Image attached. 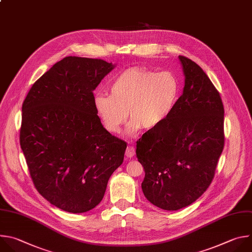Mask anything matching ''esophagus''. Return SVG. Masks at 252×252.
Returning <instances> with one entry per match:
<instances>
[{"label": "esophagus", "instance_id": "obj_1", "mask_svg": "<svg viewBox=\"0 0 252 252\" xmlns=\"http://www.w3.org/2000/svg\"><path fill=\"white\" fill-rule=\"evenodd\" d=\"M136 154V151H135V148L132 147V146H128L127 149H126V152H125V155L127 158H132L134 155Z\"/></svg>", "mask_w": 252, "mask_h": 252}]
</instances>
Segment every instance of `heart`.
<instances>
[{"label":"heart","mask_w":252,"mask_h":252,"mask_svg":"<svg viewBox=\"0 0 252 252\" xmlns=\"http://www.w3.org/2000/svg\"><path fill=\"white\" fill-rule=\"evenodd\" d=\"M109 91L110 95H94L93 106L97 115L109 132L117 134L129 113L131 122L127 131L135 134L141 128L157 130L167 122L177 103L180 83L171 71L132 67L111 81Z\"/></svg>","instance_id":"obj_1"}]
</instances>
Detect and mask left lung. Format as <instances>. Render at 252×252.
<instances>
[{
	"label": "left lung",
	"mask_w": 252,
	"mask_h": 252,
	"mask_svg": "<svg viewBox=\"0 0 252 252\" xmlns=\"http://www.w3.org/2000/svg\"><path fill=\"white\" fill-rule=\"evenodd\" d=\"M179 59L185 74L183 94L167 122L145 133L136 149L145 170L144 195L166 211L188 207L207 190L224 146L220 92L194 62Z\"/></svg>",
	"instance_id": "obj_1"
}]
</instances>
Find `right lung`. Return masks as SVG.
<instances>
[{
  "label": "right lung",
  "instance_id": "obj_1",
  "mask_svg": "<svg viewBox=\"0 0 252 252\" xmlns=\"http://www.w3.org/2000/svg\"><path fill=\"white\" fill-rule=\"evenodd\" d=\"M114 65L66 57L40 76L22 106L20 144L37 191L57 208L80 214L101 202L127 143L101 124L93 90Z\"/></svg>",
  "mask_w": 252,
  "mask_h": 252
}]
</instances>
